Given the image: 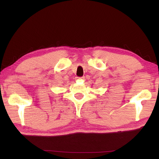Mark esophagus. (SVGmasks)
Returning a JSON list of instances; mask_svg holds the SVG:
<instances>
[{
  "mask_svg": "<svg viewBox=\"0 0 159 159\" xmlns=\"http://www.w3.org/2000/svg\"><path fill=\"white\" fill-rule=\"evenodd\" d=\"M80 79H83V78H80Z\"/></svg>",
  "mask_w": 159,
  "mask_h": 159,
  "instance_id": "34e87169",
  "label": "esophagus"
}]
</instances>
